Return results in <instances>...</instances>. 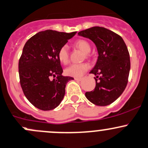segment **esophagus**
<instances>
[{
    "instance_id": "1",
    "label": "esophagus",
    "mask_w": 148,
    "mask_h": 148,
    "mask_svg": "<svg viewBox=\"0 0 148 148\" xmlns=\"http://www.w3.org/2000/svg\"><path fill=\"white\" fill-rule=\"evenodd\" d=\"M74 79L76 80V81H81L82 80V78H79V77H75Z\"/></svg>"
}]
</instances>
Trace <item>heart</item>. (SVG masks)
Returning <instances> with one entry per match:
<instances>
[{
  "label": "heart",
  "instance_id": "b5f03b06",
  "mask_svg": "<svg viewBox=\"0 0 148 148\" xmlns=\"http://www.w3.org/2000/svg\"><path fill=\"white\" fill-rule=\"evenodd\" d=\"M75 47L83 51L85 54L90 52V45L84 39H79L75 43ZM58 58L62 64H67L69 61V52L67 45H63L59 49L58 52ZM89 65L87 63L72 64L65 68V73L67 75L75 77H80L88 70Z\"/></svg>",
  "mask_w": 148,
  "mask_h": 148
}]
</instances>
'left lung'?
<instances>
[{"label":"left lung","mask_w":148,"mask_h":148,"mask_svg":"<svg viewBox=\"0 0 148 148\" xmlns=\"http://www.w3.org/2000/svg\"><path fill=\"white\" fill-rule=\"evenodd\" d=\"M77 34L93 41L99 53L90 72L96 76V87L86 92V98L97 106L111 104L122 95L128 83L130 59L127 45L119 35L104 27L93 26Z\"/></svg>","instance_id":"8db88e82"}]
</instances>
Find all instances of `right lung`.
<instances>
[{"mask_svg":"<svg viewBox=\"0 0 148 148\" xmlns=\"http://www.w3.org/2000/svg\"><path fill=\"white\" fill-rule=\"evenodd\" d=\"M75 34L46 30L38 32L25 44L18 62L20 83L26 99L37 109L49 111L59 106L67 83L73 80L62 75L58 52ZM52 77L56 78L52 80Z\"/></svg>","mask_w":148,"mask_h":148,"instance_id":"obj_1","label":"right lung"}]
</instances>
